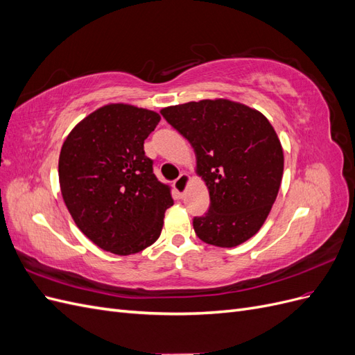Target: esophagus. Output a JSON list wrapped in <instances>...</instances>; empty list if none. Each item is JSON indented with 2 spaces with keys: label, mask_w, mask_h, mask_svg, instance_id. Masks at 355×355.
<instances>
[{
  "label": "esophagus",
  "mask_w": 355,
  "mask_h": 355,
  "mask_svg": "<svg viewBox=\"0 0 355 355\" xmlns=\"http://www.w3.org/2000/svg\"><path fill=\"white\" fill-rule=\"evenodd\" d=\"M189 180H191V176H189L188 173H182V175L176 179V182H175V191H176V194H178L180 198L185 196Z\"/></svg>",
  "instance_id": "obj_1"
}]
</instances>
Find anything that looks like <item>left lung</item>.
<instances>
[{
    "mask_svg": "<svg viewBox=\"0 0 355 355\" xmlns=\"http://www.w3.org/2000/svg\"><path fill=\"white\" fill-rule=\"evenodd\" d=\"M159 112L194 148L196 171L209 189V211L192 222L197 237L216 247L252 239L271 211L284 168L282 142L268 118L220 98Z\"/></svg>",
    "mask_w": 355,
    "mask_h": 355,
    "instance_id": "obj_1",
    "label": "left lung"
}]
</instances>
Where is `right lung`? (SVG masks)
<instances>
[{
  "label": "right lung",
  "instance_id": "1",
  "mask_svg": "<svg viewBox=\"0 0 355 355\" xmlns=\"http://www.w3.org/2000/svg\"><path fill=\"white\" fill-rule=\"evenodd\" d=\"M161 116L128 103H108L75 125L62 145L59 184L80 231L118 256L154 244L173 206L171 188L154 175L144 142Z\"/></svg>",
  "mask_w": 355,
  "mask_h": 355
}]
</instances>
